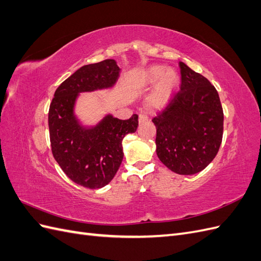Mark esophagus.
Returning <instances> with one entry per match:
<instances>
[{"label":"esophagus","mask_w":261,"mask_h":261,"mask_svg":"<svg viewBox=\"0 0 261 261\" xmlns=\"http://www.w3.org/2000/svg\"><path fill=\"white\" fill-rule=\"evenodd\" d=\"M148 120H149V118L146 114H144V113L139 114V124H144V123L148 122Z\"/></svg>","instance_id":"34e87169"}]
</instances>
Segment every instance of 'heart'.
Masks as SVG:
<instances>
[{
	"instance_id": "b5f03b06",
	"label": "heart",
	"mask_w": 261,
	"mask_h": 261,
	"mask_svg": "<svg viewBox=\"0 0 261 261\" xmlns=\"http://www.w3.org/2000/svg\"><path fill=\"white\" fill-rule=\"evenodd\" d=\"M178 82L179 77L175 70L172 68L168 69L163 65L150 66L140 80L143 86H152L155 84L148 98L149 106L155 109L162 108L168 103Z\"/></svg>"
}]
</instances>
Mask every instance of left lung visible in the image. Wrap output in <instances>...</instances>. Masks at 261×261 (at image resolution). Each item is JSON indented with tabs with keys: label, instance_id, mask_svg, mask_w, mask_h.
I'll return each mask as SVG.
<instances>
[{
	"label": "left lung",
	"instance_id": "1",
	"mask_svg": "<svg viewBox=\"0 0 261 261\" xmlns=\"http://www.w3.org/2000/svg\"><path fill=\"white\" fill-rule=\"evenodd\" d=\"M180 87L162 112L156 127V155L174 173L192 175L215 159L222 143L223 110L215 86L179 62Z\"/></svg>",
	"mask_w": 261,
	"mask_h": 261
}]
</instances>
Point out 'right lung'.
Wrapping results in <instances>:
<instances>
[{"label":"right lung","mask_w":261,"mask_h":261,"mask_svg":"<svg viewBox=\"0 0 261 261\" xmlns=\"http://www.w3.org/2000/svg\"><path fill=\"white\" fill-rule=\"evenodd\" d=\"M114 60H105L77 69L55 90L49 109V132L54 159L74 183L97 189L108 185L123 160V138L135 133L138 115L118 120L106 115L85 127L74 114L81 92L111 88L120 76Z\"/></svg>","instance_id":"1"}]
</instances>
